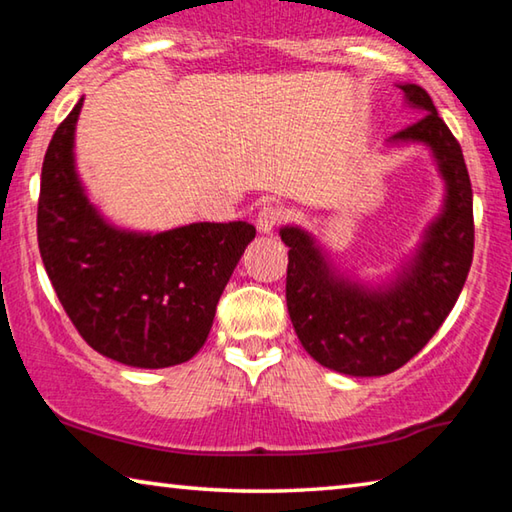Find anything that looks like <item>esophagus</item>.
<instances>
[{"label":"esophagus","mask_w":512,"mask_h":512,"mask_svg":"<svg viewBox=\"0 0 512 512\" xmlns=\"http://www.w3.org/2000/svg\"><path fill=\"white\" fill-rule=\"evenodd\" d=\"M284 219H287V210H284L282 205H264L262 210L257 212V230L268 235V232H273Z\"/></svg>","instance_id":"1"}]
</instances>
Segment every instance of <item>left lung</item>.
<instances>
[{
  "mask_svg": "<svg viewBox=\"0 0 512 512\" xmlns=\"http://www.w3.org/2000/svg\"><path fill=\"white\" fill-rule=\"evenodd\" d=\"M424 115L393 140L427 142L447 180V205L431 225L413 266L393 289L366 293L336 280L314 241L298 228L280 230L289 246L287 307L296 334L320 366L343 375L379 377L402 368L445 323L474 253L472 185L461 144L440 119L427 90L402 85Z\"/></svg>",
  "mask_w": 512,
  "mask_h": 512,
  "instance_id": "left-lung-1",
  "label": "left lung"
}]
</instances>
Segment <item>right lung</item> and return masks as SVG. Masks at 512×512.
<instances>
[{"instance_id":"obj_1","label":"right lung","mask_w":512,"mask_h":512,"mask_svg":"<svg viewBox=\"0 0 512 512\" xmlns=\"http://www.w3.org/2000/svg\"><path fill=\"white\" fill-rule=\"evenodd\" d=\"M81 106L83 99L60 121L42 162V264L76 332L103 357L135 368L189 361L210 334L255 228L246 221L192 223L153 237L110 228L74 173Z\"/></svg>"}]
</instances>
